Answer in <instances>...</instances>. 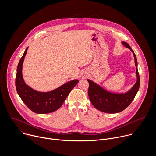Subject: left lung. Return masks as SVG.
<instances>
[{"label":"left lung","mask_w":156,"mask_h":156,"mask_svg":"<svg viewBox=\"0 0 156 156\" xmlns=\"http://www.w3.org/2000/svg\"><path fill=\"white\" fill-rule=\"evenodd\" d=\"M122 43L123 46L130 49L135 58L137 80L130 90L125 93H111L93 81L87 80L89 83L88 96L92 104L98 110L108 114H115L125 110L134 99L140 88V79L136 55L126 42H122Z\"/></svg>","instance_id":"left-lung-1"}]
</instances>
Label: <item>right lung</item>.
I'll list each match as a JSON object with an SVG mask.
<instances>
[{
	"instance_id": "1",
	"label": "right lung",
	"mask_w": 156,
	"mask_h": 156,
	"mask_svg": "<svg viewBox=\"0 0 156 156\" xmlns=\"http://www.w3.org/2000/svg\"><path fill=\"white\" fill-rule=\"evenodd\" d=\"M28 49V48L26 49L17 66L15 79L17 93L33 112L39 114L53 112L62 106L79 81L78 80L70 81L49 92H39L33 90L25 83L22 75V67Z\"/></svg>"
}]
</instances>
